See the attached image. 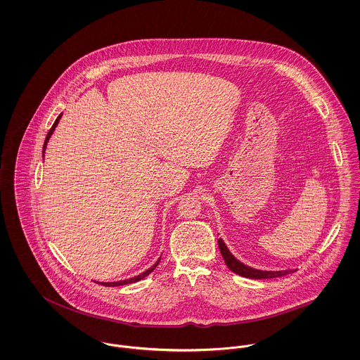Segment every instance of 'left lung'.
<instances>
[{
  "label": "left lung",
  "mask_w": 360,
  "mask_h": 360,
  "mask_svg": "<svg viewBox=\"0 0 360 360\" xmlns=\"http://www.w3.org/2000/svg\"><path fill=\"white\" fill-rule=\"evenodd\" d=\"M218 245L221 249V256L224 259V263L227 264V267L241 276V277L252 278V279H267V278H277L286 276L289 273H293L295 270H281V271H266V270H257L253 267H249L247 264L241 263L238 259H236L233 256V253L226 247V244L223 243L221 238H218Z\"/></svg>",
  "instance_id": "8db88e82"
}]
</instances>
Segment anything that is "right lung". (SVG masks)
Segmentation results:
<instances>
[{
	"label": "right lung",
	"instance_id": "1",
	"mask_svg": "<svg viewBox=\"0 0 360 360\" xmlns=\"http://www.w3.org/2000/svg\"><path fill=\"white\" fill-rule=\"evenodd\" d=\"M61 115L63 113H60L58 116H57V119L55 120V123H53V126H52V129L49 130V133H48V136H46V139H45V142H44V148H42V153H45V150H46V145H48V142H49V139L52 137V134H53V131H55L56 127H57V124H58V122H60V119H61ZM42 158H44V155H42ZM159 262H160V257L158 259V262L150 267V269H148L146 271H143V273H141L139 276H136V277L129 278V279H123V281H116V282H97V283H101V285H104V286H120V285H127V283H134V282H137V281H141L142 278L146 277V276H149L155 269H156V266L159 264Z\"/></svg>",
	"mask_w": 360,
	"mask_h": 360
}]
</instances>
